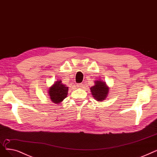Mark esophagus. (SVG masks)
I'll use <instances>...</instances> for the list:
<instances>
[{
	"mask_svg": "<svg viewBox=\"0 0 157 157\" xmlns=\"http://www.w3.org/2000/svg\"><path fill=\"white\" fill-rule=\"evenodd\" d=\"M77 87H78V88H82V87H84V84H82V83H80V84H77Z\"/></svg>",
	"mask_w": 157,
	"mask_h": 157,
	"instance_id": "esophagus-1",
	"label": "esophagus"
}]
</instances>
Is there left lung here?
I'll use <instances>...</instances> for the list:
<instances>
[{"instance_id": "left-lung-1", "label": "left lung", "mask_w": 157, "mask_h": 157, "mask_svg": "<svg viewBox=\"0 0 157 157\" xmlns=\"http://www.w3.org/2000/svg\"><path fill=\"white\" fill-rule=\"evenodd\" d=\"M90 89L94 98L98 101L105 100L109 91L106 84L100 80L95 81V85Z\"/></svg>"}]
</instances>
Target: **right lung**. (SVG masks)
<instances>
[{
    "mask_svg": "<svg viewBox=\"0 0 157 157\" xmlns=\"http://www.w3.org/2000/svg\"><path fill=\"white\" fill-rule=\"evenodd\" d=\"M68 87L61 83V80H57L54 85L49 88V96L52 102L59 104L67 96Z\"/></svg>",
    "mask_w": 157,
    "mask_h": 157,
    "instance_id": "add662e5",
    "label": "right lung"
}]
</instances>
